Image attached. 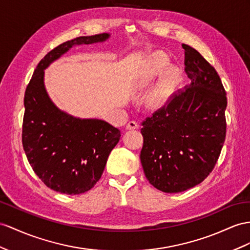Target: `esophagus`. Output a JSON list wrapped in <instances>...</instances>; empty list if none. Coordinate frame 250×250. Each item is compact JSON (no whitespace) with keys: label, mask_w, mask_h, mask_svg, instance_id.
I'll list each match as a JSON object with an SVG mask.
<instances>
[{"label":"esophagus","mask_w":250,"mask_h":250,"mask_svg":"<svg viewBox=\"0 0 250 250\" xmlns=\"http://www.w3.org/2000/svg\"><path fill=\"white\" fill-rule=\"evenodd\" d=\"M138 126L139 125L136 121H130V123L126 125V129L127 130H136V129H138Z\"/></svg>","instance_id":"1"}]
</instances>
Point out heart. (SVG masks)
Masks as SVG:
<instances>
[{
    "label": "heart",
    "instance_id": "heart-1",
    "mask_svg": "<svg viewBox=\"0 0 250 250\" xmlns=\"http://www.w3.org/2000/svg\"><path fill=\"white\" fill-rule=\"evenodd\" d=\"M168 61L169 60L167 57H166V55L162 53H156L151 56V58L146 62V66L142 72V75H140V79L138 83L139 86L145 87L146 85H149L150 83L154 80L158 75H161L163 70L167 67L169 63ZM176 77L177 73L175 70H169L164 80L159 83L156 88L150 95L149 104L151 107L159 108L167 104L172 92H173Z\"/></svg>",
    "mask_w": 250,
    "mask_h": 250
}]
</instances>
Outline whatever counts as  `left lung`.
I'll return each mask as SVG.
<instances>
[{
  "label": "left lung",
  "mask_w": 250,
  "mask_h": 250,
  "mask_svg": "<svg viewBox=\"0 0 250 250\" xmlns=\"http://www.w3.org/2000/svg\"><path fill=\"white\" fill-rule=\"evenodd\" d=\"M189 85L142 123L140 161L146 180L166 193L201 184L220 157L226 137V91L215 68L187 44Z\"/></svg>",
  "instance_id": "1"
}]
</instances>
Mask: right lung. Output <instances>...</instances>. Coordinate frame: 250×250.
I'll return each instance as SVG.
<instances>
[{"mask_svg": "<svg viewBox=\"0 0 250 250\" xmlns=\"http://www.w3.org/2000/svg\"><path fill=\"white\" fill-rule=\"evenodd\" d=\"M108 36L78 37L55 47L38 64L25 91V154L38 177L60 193L76 195L91 190L100 180L121 134L104 120L80 119L60 111L44 87V69L73 45L101 42Z\"/></svg>", "mask_w": 250, "mask_h": 250, "instance_id": "obj_1", "label": "right lung"}]
</instances>
